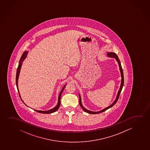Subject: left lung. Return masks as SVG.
Instances as JSON below:
<instances>
[{"mask_svg":"<svg viewBox=\"0 0 150 150\" xmlns=\"http://www.w3.org/2000/svg\"><path fill=\"white\" fill-rule=\"evenodd\" d=\"M107 56H108L109 57L114 58L116 60V61H117L118 64L119 70H120V75H121V84H120V88H119V91H118V92L117 96H116V99H115L114 101L110 105H109V107H107V108H105V109H103L102 110L98 111V112H94V111H90V110H87V109H86V108H84L83 106L82 105V103H81V97H80V94H79V105H80V107H81L82 110H83L84 112H86V113H89V114H99V113H102L103 112L106 111L107 110L109 109V108H110L111 107H113V105H115L116 103H117V100H118V99L119 98L121 90H122V88H123V84H124V76H123V70H122V67H121V63H120V62L119 58L117 56L116 53H114V52H107Z\"/></svg>","mask_w":150,"mask_h":150,"instance_id":"left-lung-1","label":"left lung"}]
</instances>
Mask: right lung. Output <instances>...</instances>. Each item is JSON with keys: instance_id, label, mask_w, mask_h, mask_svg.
Listing matches in <instances>:
<instances>
[{"instance_id": "1", "label": "right lung", "mask_w": 150, "mask_h": 150, "mask_svg": "<svg viewBox=\"0 0 150 150\" xmlns=\"http://www.w3.org/2000/svg\"><path fill=\"white\" fill-rule=\"evenodd\" d=\"M28 54V51H25V52L23 53L22 56H21V59H20V60H19V62L18 67L17 70L16 76V84L17 88V90H18V92L19 95V97H20V98H21V100H22V101H23V103H24V102H23V101L22 100V99L21 98V95H20L18 87V80L19 73H20V71H21V66H22V64H23V62L24 61V60L27 57ZM66 85H67V84L64 85V86L63 87V88H62L61 92H60L59 96H58V99L57 105H56L55 107H54V108L51 109V110H47V111H40V110H34L36 111L37 112L43 113V114H51V113H54V112H55L57 111L58 109V108H59L60 105V98H61V96H62V91H64V88L66 87Z\"/></svg>"}]
</instances>
